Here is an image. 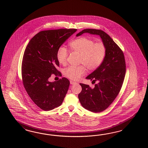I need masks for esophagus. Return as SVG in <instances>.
Instances as JSON below:
<instances>
[{
  "mask_svg": "<svg viewBox=\"0 0 148 148\" xmlns=\"http://www.w3.org/2000/svg\"><path fill=\"white\" fill-rule=\"evenodd\" d=\"M70 84H71V85H74V84H76V82H75V81H70Z\"/></svg>",
  "mask_w": 148,
  "mask_h": 148,
  "instance_id": "obj_1",
  "label": "esophagus"
}]
</instances>
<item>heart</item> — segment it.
Returning <instances> with one entry per match:
<instances>
[{"label": "heart", "instance_id": "b5f03b06", "mask_svg": "<svg viewBox=\"0 0 148 148\" xmlns=\"http://www.w3.org/2000/svg\"><path fill=\"white\" fill-rule=\"evenodd\" d=\"M69 47L72 51L80 55L79 64L84 65L89 71H93L98 68L106 55V47L103 43H95L93 40L86 37H80L73 40ZM56 57L58 62L63 66L66 65L68 57L67 49L63 47H60ZM84 66H70L64 70L63 74L72 80H78L85 74L86 69Z\"/></svg>", "mask_w": 148, "mask_h": 148}]
</instances>
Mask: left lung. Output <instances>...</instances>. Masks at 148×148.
<instances>
[{"label":"left lung","instance_id":"obj_1","mask_svg":"<svg viewBox=\"0 0 148 148\" xmlns=\"http://www.w3.org/2000/svg\"><path fill=\"white\" fill-rule=\"evenodd\" d=\"M100 36L106 47V55L101 65L86 77L87 79L98 81L94 88L80 84L82 90L78 98L83 108L91 112H100L106 110L116 98L121 90L125 76L126 64L124 55L119 46L106 32L101 30L86 29L78 33Z\"/></svg>","mask_w":148,"mask_h":148}]
</instances>
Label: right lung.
<instances>
[{
    "mask_svg": "<svg viewBox=\"0 0 148 148\" xmlns=\"http://www.w3.org/2000/svg\"><path fill=\"white\" fill-rule=\"evenodd\" d=\"M77 30L60 29L39 32L27 45L22 63L23 84L34 103L44 111L60 106L70 82L66 77L50 82L51 74L60 75L56 54L58 48Z\"/></svg>",
    "mask_w": 148,
    "mask_h": 148,
    "instance_id": "add662e5",
    "label": "right lung"
}]
</instances>
